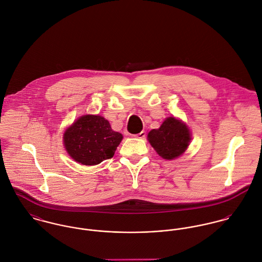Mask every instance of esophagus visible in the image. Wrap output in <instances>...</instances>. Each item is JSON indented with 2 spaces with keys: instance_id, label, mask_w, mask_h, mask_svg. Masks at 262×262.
Segmentation results:
<instances>
[{
  "instance_id": "34e87169",
  "label": "esophagus",
  "mask_w": 262,
  "mask_h": 262,
  "mask_svg": "<svg viewBox=\"0 0 262 262\" xmlns=\"http://www.w3.org/2000/svg\"><path fill=\"white\" fill-rule=\"evenodd\" d=\"M145 136H146V132H145V131H141L140 133H138V134L135 135L136 138H145Z\"/></svg>"
}]
</instances>
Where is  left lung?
<instances>
[{
	"mask_svg": "<svg viewBox=\"0 0 262 262\" xmlns=\"http://www.w3.org/2000/svg\"><path fill=\"white\" fill-rule=\"evenodd\" d=\"M147 139L159 156L171 160L178 158L187 150L191 135L183 121L174 117H168L158 129L150 131Z\"/></svg>",
	"mask_w": 262,
	"mask_h": 262,
	"instance_id": "left-lung-1",
	"label": "left lung"
}]
</instances>
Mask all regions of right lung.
I'll list each match as a JSON object with an SVG mask.
<instances>
[{"label":"right lung","instance_id":"obj_1","mask_svg":"<svg viewBox=\"0 0 262 262\" xmlns=\"http://www.w3.org/2000/svg\"><path fill=\"white\" fill-rule=\"evenodd\" d=\"M123 135L115 132L108 120L99 115H83L63 134L70 156L83 165H96L112 158Z\"/></svg>","mask_w":262,"mask_h":262}]
</instances>
